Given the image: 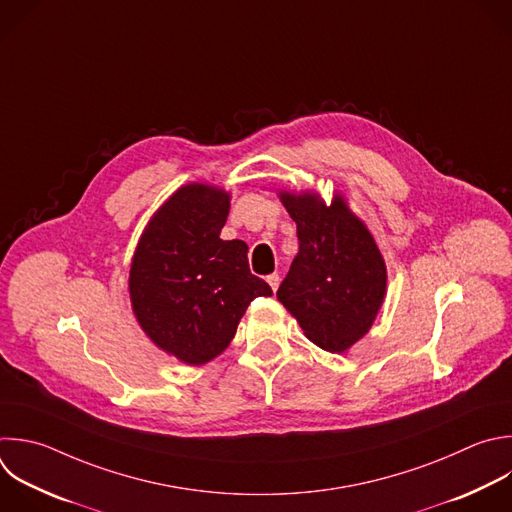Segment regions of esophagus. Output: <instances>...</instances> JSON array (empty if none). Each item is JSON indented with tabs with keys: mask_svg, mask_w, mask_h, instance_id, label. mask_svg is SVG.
<instances>
[{
	"mask_svg": "<svg viewBox=\"0 0 512 512\" xmlns=\"http://www.w3.org/2000/svg\"><path fill=\"white\" fill-rule=\"evenodd\" d=\"M279 281H281V277H279L277 273H271V275H267V283L271 285V289H273V291H277V287H279Z\"/></svg>",
	"mask_w": 512,
	"mask_h": 512,
	"instance_id": "obj_1",
	"label": "esophagus"
}]
</instances>
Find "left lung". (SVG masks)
Returning <instances> with one entry per match:
<instances>
[{
	"mask_svg": "<svg viewBox=\"0 0 512 512\" xmlns=\"http://www.w3.org/2000/svg\"><path fill=\"white\" fill-rule=\"evenodd\" d=\"M279 199L297 225L299 251L277 299L317 348L344 354L362 339L382 309L388 285L384 257L366 223L333 195L287 193Z\"/></svg>",
	"mask_w": 512,
	"mask_h": 512,
	"instance_id": "1",
	"label": "left lung"
}]
</instances>
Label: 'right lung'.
I'll list each match as a JSON object with an SVG mask.
<instances>
[{"label": "right lung", "instance_id": "add662e5", "mask_svg": "<svg viewBox=\"0 0 512 512\" xmlns=\"http://www.w3.org/2000/svg\"><path fill=\"white\" fill-rule=\"evenodd\" d=\"M231 193L189 183L144 227L130 263L134 317L150 342L187 366L221 356L255 297L273 295L249 271L247 243L223 241Z\"/></svg>", "mask_w": 512, "mask_h": 512}]
</instances>
